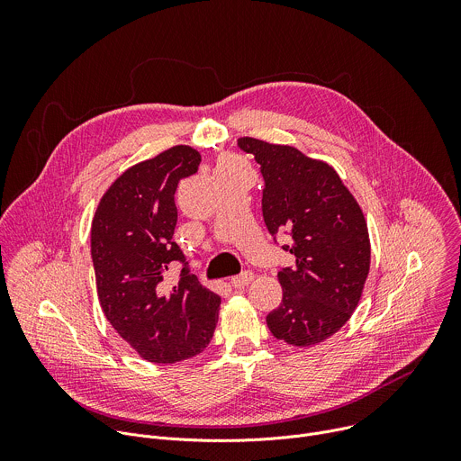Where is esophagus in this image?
Instances as JSON below:
<instances>
[{"instance_id": "obj_1", "label": "esophagus", "mask_w": 461, "mask_h": 461, "mask_svg": "<svg viewBox=\"0 0 461 461\" xmlns=\"http://www.w3.org/2000/svg\"><path fill=\"white\" fill-rule=\"evenodd\" d=\"M251 281H253V274H251V272H242V274L231 277V286H233V288H244V286H248Z\"/></svg>"}]
</instances>
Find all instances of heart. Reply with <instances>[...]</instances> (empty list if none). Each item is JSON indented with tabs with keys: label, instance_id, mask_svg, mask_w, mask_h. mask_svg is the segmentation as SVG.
Masks as SVG:
<instances>
[{
	"label": "heart",
	"instance_id": "1",
	"mask_svg": "<svg viewBox=\"0 0 461 461\" xmlns=\"http://www.w3.org/2000/svg\"><path fill=\"white\" fill-rule=\"evenodd\" d=\"M237 167H246L244 162L233 155H224L221 157L219 164H217V169H237Z\"/></svg>",
	"mask_w": 461,
	"mask_h": 461
}]
</instances>
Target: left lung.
<instances>
[{"label":"left lung","instance_id":"obj_1","mask_svg":"<svg viewBox=\"0 0 461 461\" xmlns=\"http://www.w3.org/2000/svg\"><path fill=\"white\" fill-rule=\"evenodd\" d=\"M265 178L262 217L268 231L288 233L295 265L277 277L283 303L267 315L274 338L313 347L334 336L354 313L370 270L365 215L332 166L292 146L242 137Z\"/></svg>","mask_w":461,"mask_h":461}]
</instances>
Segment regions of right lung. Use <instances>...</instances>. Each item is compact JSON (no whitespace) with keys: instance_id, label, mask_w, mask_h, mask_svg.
Wrapping results in <instances>:
<instances>
[{"instance_id":"right-lung-1","label":"right lung","mask_w":461,"mask_h":461,"mask_svg":"<svg viewBox=\"0 0 461 461\" xmlns=\"http://www.w3.org/2000/svg\"><path fill=\"white\" fill-rule=\"evenodd\" d=\"M199 164V151L175 146L125 169L104 193L91 226L100 306L118 336L151 363L201 354L219 319L221 297L189 274L173 240L176 185ZM176 264L181 279L169 289L165 279Z\"/></svg>"}]
</instances>
